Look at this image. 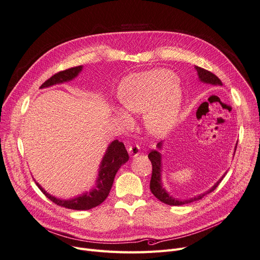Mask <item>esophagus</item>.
<instances>
[{"label": "esophagus", "instance_id": "34e87169", "mask_svg": "<svg viewBox=\"0 0 260 260\" xmlns=\"http://www.w3.org/2000/svg\"><path fill=\"white\" fill-rule=\"evenodd\" d=\"M127 151L131 157H137L140 154V147L138 145H129Z\"/></svg>", "mask_w": 260, "mask_h": 260}]
</instances>
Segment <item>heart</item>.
Returning <instances> with one entry per match:
<instances>
[{
	"label": "heart",
	"instance_id": "b5f03b06",
	"mask_svg": "<svg viewBox=\"0 0 260 260\" xmlns=\"http://www.w3.org/2000/svg\"><path fill=\"white\" fill-rule=\"evenodd\" d=\"M118 94L126 112L143 114L144 126L155 137H162L172 129L182 102V91L176 76L168 70L132 75L121 82ZM124 111L116 108L117 115L127 120Z\"/></svg>",
	"mask_w": 260,
	"mask_h": 260
}]
</instances>
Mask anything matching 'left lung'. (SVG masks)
<instances>
[{
  "mask_svg": "<svg viewBox=\"0 0 260 260\" xmlns=\"http://www.w3.org/2000/svg\"><path fill=\"white\" fill-rule=\"evenodd\" d=\"M195 70L197 71L199 81L202 82V83L222 86V82L220 81V79L218 78L217 76H215L214 74H212L211 72L203 70V68L198 67V66H195ZM163 144H165V141H160L157 144V149H153V151L148 154V159L151 160L152 166H153L152 178H151V183H149V188H151V192L154 194V196L157 199H159L161 202L169 204V206H183V204L197 201V200L201 199L203 196H206L207 194H210L211 192H213V190L218 186V184H219L221 182V180L223 179V177H224L225 174L210 189H208L207 192H204V193L199 194V195H196L192 198L179 199V198L173 197L172 195H170V193L166 189V187L163 186V183H162V172H163V170H162V155H161L160 151H162ZM236 147H237V143L235 145V151H236Z\"/></svg>",
  "mask_w": 260,
  "mask_h": 260,
  "instance_id": "obj_1",
  "label": "left lung"
}]
</instances>
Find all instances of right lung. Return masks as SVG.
I'll return each mask as SVG.
<instances>
[{
  "mask_svg": "<svg viewBox=\"0 0 260 260\" xmlns=\"http://www.w3.org/2000/svg\"><path fill=\"white\" fill-rule=\"evenodd\" d=\"M82 70H83V66L81 65L60 72L45 81L40 88H46L57 84L65 83V82H70L76 79L82 72ZM127 160L128 154L124 144L119 142L118 140L112 141L108 144L105 154L100 162L98 177L95 179L94 185L89 190H86V192L81 193L76 197L70 199L58 198L56 196L50 195L41 186V184H39L36 180L35 181L38 187L42 190V193L52 202L56 203L57 206L76 211L90 210L92 208L98 207L99 204H101L106 199L109 192H111L117 172L124 163L127 162Z\"/></svg>",
  "mask_w": 260,
  "mask_h": 260,
  "instance_id": "1",
  "label": "right lung"
}]
</instances>
